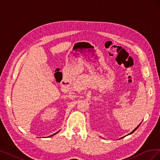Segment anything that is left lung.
<instances>
[{
  "mask_svg": "<svg viewBox=\"0 0 160 160\" xmlns=\"http://www.w3.org/2000/svg\"><path fill=\"white\" fill-rule=\"evenodd\" d=\"M140 124H141V123H139V125H138V126H137V127H136V128H135V129H133V131H132V132H131V133H129V134H128V135H130V134H132V133H133V132H135V130H136V129H138V127H139V125H140ZM122 138H120V139H122Z\"/></svg>",
  "mask_w": 160,
  "mask_h": 160,
  "instance_id": "8db88e82",
  "label": "left lung"
}]
</instances>
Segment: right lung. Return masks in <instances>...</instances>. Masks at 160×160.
I'll use <instances>...</instances> for the list:
<instances>
[{"label": "right lung", "instance_id": "add662e5", "mask_svg": "<svg viewBox=\"0 0 160 160\" xmlns=\"http://www.w3.org/2000/svg\"><path fill=\"white\" fill-rule=\"evenodd\" d=\"M60 132V130L59 131V132H57V133H54V134H52V135H50V136H49V138H50V137H52V136H53V135H55V134H57V133H59Z\"/></svg>", "mask_w": 160, "mask_h": 160}]
</instances>
